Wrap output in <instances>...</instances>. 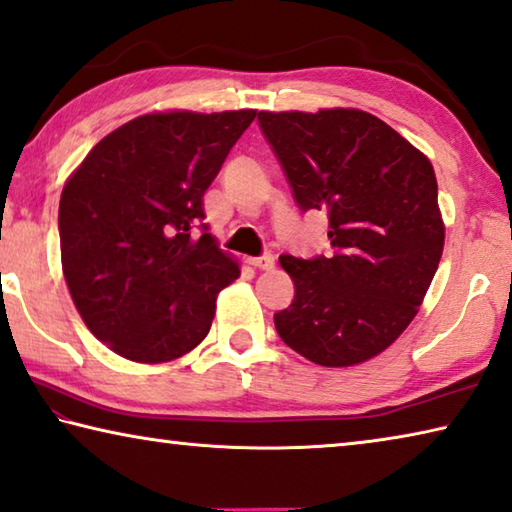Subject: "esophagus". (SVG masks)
<instances>
[{
	"instance_id": "1",
	"label": "esophagus",
	"mask_w": 512,
	"mask_h": 512,
	"mask_svg": "<svg viewBox=\"0 0 512 512\" xmlns=\"http://www.w3.org/2000/svg\"><path fill=\"white\" fill-rule=\"evenodd\" d=\"M249 265H254L256 270H272L274 267V256L272 254H263V256H256V258H247Z\"/></svg>"
}]
</instances>
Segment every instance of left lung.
<instances>
[{
    "mask_svg": "<svg viewBox=\"0 0 512 512\" xmlns=\"http://www.w3.org/2000/svg\"><path fill=\"white\" fill-rule=\"evenodd\" d=\"M301 211L329 217L333 251L279 261L295 299L281 340L324 367L370 360L413 322L445 247L429 158L356 108L258 113Z\"/></svg>",
    "mask_w": 512,
    "mask_h": 512,
    "instance_id": "left-lung-1",
    "label": "left lung"
}]
</instances>
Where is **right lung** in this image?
<instances>
[{"label": "right lung", "mask_w": 512, "mask_h": 512, "mask_svg": "<svg viewBox=\"0 0 512 512\" xmlns=\"http://www.w3.org/2000/svg\"><path fill=\"white\" fill-rule=\"evenodd\" d=\"M256 111L152 113L99 140L58 206L63 274L83 322L136 363H167L211 329L240 276L204 224V192Z\"/></svg>", "instance_id": "1"}]
</instances>
